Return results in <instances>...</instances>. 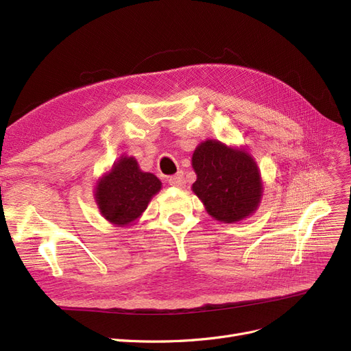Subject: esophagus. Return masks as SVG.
<instances>
[{
  "instance_id": "esophagus-1",
  "label": "esophagus",
  "mask_w": 351,
  "mask_h": 351,
  "mask_svg": "<svg viewBox=\"0 0 351 351\" xmlns=\"http://www.w3.org/2000/svg\"><path fill=\"white\" fill-rule=\"evenodd\" d=\"M167 180L172 186H176V188H184L185 186V178H184L182 172H179V173L171 176Z\"/></svg>"
}]
</instances>
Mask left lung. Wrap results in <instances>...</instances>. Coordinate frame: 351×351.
I'll use <instances>...</instances> for the list:
<instances>
[{
    "label": "left lung",
    "instance_id": "obj_1",
    "mask_svg": "<svg viewBox=\"0 0 351 351\" xmlns=\"http://www.w3.org/2000/svg\"><path fill=\"white\" fill-rule=\"evenodd\" d=\"M192 167L197 173L192 192L217 221H241L261 205L262 175L247 149L208 138L193 150Z\"/></svg>",
    "mask_w": 351,
    "mask_h": 351
}]
</instances>
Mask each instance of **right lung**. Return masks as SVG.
Instances as JSON below:
<instances>
[{"label": "right lung", "mask_w": 351, "mask_h": 351, "mask_svg": "<svg viewBox=\"0 0 351 351\" xmlns=\"http://www.w3.org/2000/svg\"><path fill=\"white\" fill-rule=\"evenodd\" d=\"M162 189L158 176L143 172L136 158L123 154L104 173L94 189L101 215L115 227L134 224L152 198Z\"/></svg>", "instance_id": "add662e5"}]
</instances>
